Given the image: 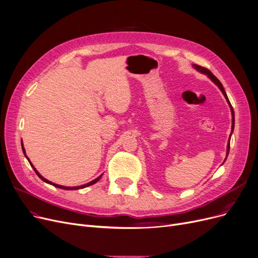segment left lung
Returning a JSON list of instances; mask_svg holds the SVG:
<instances>
[{
	"label": "left lung",
	"instance_id": "1",
	"mask_svg": "<svg viewBox=\"0 0 258 258\" xmlns=\"http://www.w3.org/2000/svg\"><path fill=\"white\" fill-rule=\"evenodd\" d=\"M193 67L194 69L197 71V72H199V73H201V74H205V75H207L210 79L214 82L218 87H219V89L221 91V93H222V95L225 96V98H226V100H227V102H228V104H229V106H230V108H231V113H232V131H231V135H232V133H233V131H234V123H235V117H234V110H233V107H232V105H231V103H230V101H229V98H228V96H227V94H226V91H225V88H223V86H222V84L220 83V81L217 79V78L213 75L208 69H205V67H203V66H199V65H197V64H194L193 65ZM231 135H230V137H229V141H228V145H227V156H226V159H225V161L227 160V157H228V155H229V151H230V140H231ZM223 161V162H225Z\"/></svg>",
	"mask_w": 258,
	"mask_h": 258
}]
</instances>
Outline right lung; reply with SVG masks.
I'll return each mask as SVG.
<instances>
[{
    "instance_id": "1",
    "label": "right lung",
    "mask_w": 258,
    "mask_h": 258,
    "mask_svg": "<svg viewBox=\"0 0 258 258\" xmlns=\"http://www.w3.org/2000/svg\"><path fill=\"white\" fill-rule=\"evenodd\" d=\"M22 143V151H23V153H24V155H25V157L27 158V160H28V162L30 163V165H31V167L33 170H35V172H36V174L42 179V180L44 181V182H46V183H49V184H51V185H53V186H55V187H59V188H63V189H79V188H84V187H86V186H89V185H92V184H95L96 182H98L99 180H100V178L102 177V175H100L99 177H97L96 179H94L93 181H91V182H88V183H85V184H82V185H79V186H64V185H60V184H57V183H53V182H51V181H49V180H47V179H45L44 178L42 175H40V173L36 170V167L33 166V164L30 162V160H29V158L28 157L26 156V152H25V149H24V145H23V142H21Z\"/></svg>"
}]
</instances>
